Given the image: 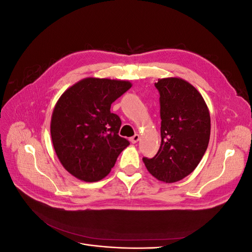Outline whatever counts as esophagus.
I'll use <instances>...</instances> for the list:
<instances>
[{
  "mask_svg": "<svg viewBox=\"0 0 252 252\" xmlns=\"http://www.w3.org/2000/svg\"><path fill=\"white\" fill-rule=\"evenodd\" d=\"M139 140H140V135H139V134H134L133 136H131L130 139H129V141H130L132 144L136 143Z\"/></svg>",
  "mask_w": 252,
  "mask_h": 252,
  "instance_id": "esophagus-1",
  "label": "esophagus"
}]
</instances>
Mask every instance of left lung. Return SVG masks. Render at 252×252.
Wrapping results in <instances>:
<instances>
[{"label":"left lung","instance_id":"left-lung-1","mask_svg":"<svg viewBox=\"0 0 252 252\" xmlns=\"http://www.w3.org/2000/svg\"><path fill=\"white\" fill-rule=\"evenodd\" d=\"M161 106V146L152 158H143L151 175L175 183L191 173L208 147L210 114L197 89L181 78L158 79L155 84Z\"/></svg>","mask_w":252,"mask_h":252}]
</instances>
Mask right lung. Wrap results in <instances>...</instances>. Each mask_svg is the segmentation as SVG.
Segmentation results:
<instances>
[{"label":"right lung","mask_w":252,"mask_h":252,"mask_svg":"<svg viewBox=\"0 0 252 252\" xmlns=\"http://www.w3.org/2000/svg\"><path fill=\"white\" fill-rule=\"evenodd\" d=\"M131 86L125 80L86 78L60 96L51 116V140L61 164L74 178L101 181L129 145L118 134L122 122L110 107Z\"/></svg>","instance_id":"right-lung-1"}]
</instances>
